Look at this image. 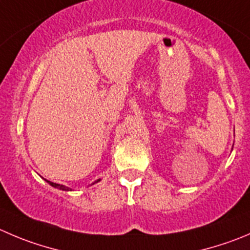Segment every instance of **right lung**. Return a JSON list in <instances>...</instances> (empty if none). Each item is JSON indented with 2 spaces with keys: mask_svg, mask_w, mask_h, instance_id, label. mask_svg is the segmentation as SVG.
Listing matches in <instances>:
<instances>
[{
  "mask_svg": "<svg viewBox=\"0 0 250 250\" xmlns=\"http://www.w3.org/2000/svg\"><path fill=\"white\" fill-rule=\"evenodd\" d=\"M45 180H46V179H45ZM98 182H101V179L96 180V182H94V183H98ZM46 183H49V184L51 185V187L56 188V189L63 190V191H72V189H71V188L65 187V185H62V184H56V183H52V182H50V180H46ZM94 183H93V184H94Z\"/></svg>",
  "mask_w": 250,
  "mask_h": 250,
  "instance_id": "obj_1",
  "label": "right lung"
}]
</instances>
